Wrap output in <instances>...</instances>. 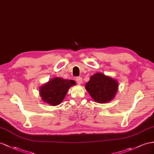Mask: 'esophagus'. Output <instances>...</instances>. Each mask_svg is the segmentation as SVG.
<instances>
[{
    "label": "esophagus",
    "mask_w": 154,
    "mask_h": 154,
    "mask_svg": "<svg viewBox=\"0 0 154 154\" xmlns=\"http://www.w3.org/2000/svg\"><path fill=\"white\" fill-rule=\"evenodd\" d=\"M75 80H76L77 82V83H78L79 85L81 84L82 82V79L81 77H76Z\"/></svg>",
    "instance_id": "1"
}]
</instances>
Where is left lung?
Listing matches in <instances>:
<instances>
[{
  "mask_svg": "<svg viewBox=\"0 0 154 154\" xmlns=\"http://www.w3.org/2000/svg\"><path fill=\"white\" fill-rule=\"evenodd\" d=\"M118 82L100 73L90 77L86 84V89L93 100L100 103L111 101L117 92Z\"/></svg>",
  "mask_w": 154,
  "mask_h": 154,
  "instance_id": "1",
  "label": "left lung"
}]
</instances>
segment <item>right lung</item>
Here are the masks:
<instances>
[{"label": "right lung", "instance_id": "right-lung-1", "mask_svg": "<svg viewBox=\"0 0 154 154\" xmlns=\"http://www.w3.org/2000/svg\"><path fill=\"white\" fill-rule=\"evenodd\" d=\"M75 83L73 80L62 79L59 77L52 79L40 87L39 93L42 99L51 105H58L64 99L69 88Z\"/></svg>", "mask_w": 154, "mask_h": 154}]
</instances>
